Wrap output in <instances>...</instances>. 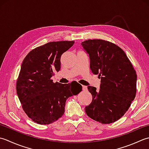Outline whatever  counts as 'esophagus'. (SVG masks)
Returning a JSON list of instances; mask_svg holds the SVG:
<instances>
[{"instance_id":"1","label":"esophagus","mask_w":149,"mask_h":149,"mask_svg":"<svg viewBox=\"0 0 149 149\" xmlns=\"http://www.w3.org/2000/svg\"><path fill=\"white\" fill-rule=\"evenodd\" d=\"M82 89H83V91H87V86H82Z\"/></svg>"}]
</instances>
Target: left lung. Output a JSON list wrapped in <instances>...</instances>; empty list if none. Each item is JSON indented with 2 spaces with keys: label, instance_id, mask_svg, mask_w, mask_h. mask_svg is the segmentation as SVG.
I'll return each instance as SVG.
<instances>
[{
  "label": "left lung",
  "instance_id": "left-lung-1",
  "mask_svg": "<svg viewBox=\"0 0 149 149\" xmlns=\"http://www.w3.org/2000/svg\"><path fill=\"white\" fill-rule=\"evenodd\" d=\"M81 45L89 54L91 70L101 78L98 90L87 86L93 100L85 111L100 123L114 122L125 114L135 98L136 71L125 52L111 42L94 39Z\"/></svg>",
  "mask_w": 149,
  "mask_h": 149
}]
</instances>
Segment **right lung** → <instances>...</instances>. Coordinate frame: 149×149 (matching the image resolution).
<instances>
[{"label":"right lung","instance_id":"obj_1","mask_svg":"<svg viewBox=\"0 0 149 149\" xmlns=\"http://www.w3.org/2000/svg\"><path fill=\"white\" fill-rule=\"evenodd\" d=\"M74 41L48 42L27 54L21 65L17 81V93L23 110L29 118L40 125L53 123L65 112L69 97L77 95L82 87L71 82L53 83L51 78L60 69L62 54Z\"/></svg>","mask_w":149,"mask_h":149}]
</instances>
